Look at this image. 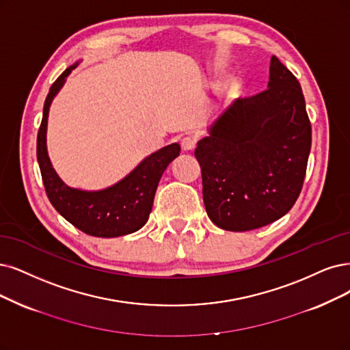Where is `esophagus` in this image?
<instances>
[{
    "instance_id": "obj_1",
    "label": "esophagus",
    "mask_w": 350,
    "mask_h": 350,
    "mask_svg": "<svg viewBox=\"0 0 350 350\" xmlns=\"http://www.w3.org/2000/svg\"><path fill=\"white\" fill-rule=\"evenodd\" d=\"M196 147V138L191 137V135H187L182 139V148L185 151H191L193 148Z\"/></svg>"
}]
</instances>
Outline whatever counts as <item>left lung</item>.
<instances>
[{
	"label": "left lung",
	"mask_w": 350,
	"mask_h": 350,
	"mask_svg": "<svg viewBox=\"0 0 350 350\" xmlns=\"http://www.w3.org/2000/svg\"><path fill=\"white\" fill-rule=\"evenodd\" d=\"M312 124L297 77L271 57L268 89L239 98L200 139L203 202L211 221L245 232L273 224L299 199Z\"/></svg>",
	"instance_id": "obj_1"
}]
</instances>
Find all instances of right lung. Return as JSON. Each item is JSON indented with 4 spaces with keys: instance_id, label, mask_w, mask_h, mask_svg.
<instances>
[{
    "instance_id": "right-lung-1",
    "label": "right lung",
    "mask_w": 350,
    "mask_h": 350,
    "mask_svg": "<svg viewBox=\"0 0 350 350\" xmlns=\"http://www.w3.org/2000/svg\"><path fill=\"white\" fill-rule=\"evenodd\" d=\"M73 69L75 66L68 68L51 85L37 133V161L46 195L68 222L88 235L115 238L133 234L148 221L160 178L167 165L180 154V146L172 144L151 154L122 182L109 189L83 191L68 187L50 164L46 150V126L51 99L64 83V77Z\"/></svg>"
}]
</instances>
